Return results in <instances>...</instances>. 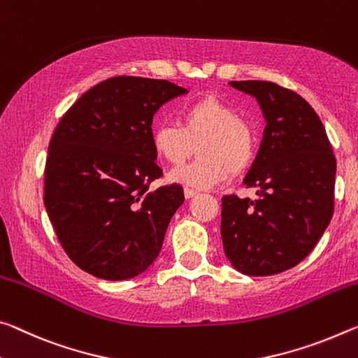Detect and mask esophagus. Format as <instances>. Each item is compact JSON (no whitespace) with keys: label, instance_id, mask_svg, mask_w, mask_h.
<instances>
[{"label":"esophagus","instance_id":"1","mask_svg":"<svg viewBox=\"0 0 358 358\" xmlns=\"http://www.w3.org/2000/svg\"><path fill=\"white\" fill-rule=\"evenodd\" d=\"M197 196V191L196 189H189V188H185V197L186 199H191V197Z\"/></svg>","mask_w":358,"mask_h":358}]
</instances>
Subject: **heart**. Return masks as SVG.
Returning a JSON list of instances; mask_svg holds the SVG:
<instances>
[{
	"label": "heart",
	"mask_w": 358,
	"mask_h": 358,
	"mask_svg": "<svg viewBox=\"0 0 358 358\" xmlns=\"http://www.w3.org/2000/svg\"><path fill=\"white\" fill-rule=\"evenodd\" d=\"M152 150L162 161L178 166L196 150L194 161L170 173L185 186L212 188L228 173L239 175L252 166L257 155V137L252 124L234 108L215 97L196 100L185 106L180 126L159 124L151 132Z\"/></svg>",
	"instance_id": "1"
}]
</instances>
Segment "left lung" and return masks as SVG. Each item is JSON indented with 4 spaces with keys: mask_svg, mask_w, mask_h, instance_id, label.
<instances>
[{
    "mask_svg": "<svg viewBox=\"0 0 358 358\" xmlns=\"http://www.w3.org/2000/svg\"><path fill=\"white\" fill-rule=\"evenodd\" d=\"M263 110L266 127L245 180L257 199H221L224 255L245 275H272L308 257L330 224L336 159L301 95L269 81H231Z\"/></svg>",
    "mask_w": 358,
    "mask_h": 358,
    "instance_id": "obj_1",
    "label": "left lung"
}]
</instances>
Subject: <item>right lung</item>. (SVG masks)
<instances>
[{
    "mask_svg": "<svg viewBox=\"0 0 358 358\" xmlns=\"http://www.w3.org/2000/svg\"><path fill=\"white\" fill-rule=\"evenodd\" d=\"M188 90L166 79L115 76L71 105L52 134L44 206L62 248L99 279L126 280L155 263L180 185L162 177L151 145L155 113Z\"/></svg>",
    "mask_w": 358,
    "mask_h": 358,
    "instance_id": "obj_1",
    "label": "right lung"
}]
</instances>
